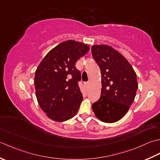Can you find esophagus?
<instances>
[{
    "label": "esophagus",
    "mask_w": 160,
    "mask_h": 160,
    "mask_svg": "<svg viewBox=\"0 0 160 160\" xmlns=\"http://www.w3.org/2000/svg\"><path fill=\"white\" fill-rule=\"evenodd\" d=\"M84 86H85V87L86 88H88V86H89V83L88 82L84 83Z\"/></svg>",
    "instance_id": "esophagus-1"
}]
</instances>
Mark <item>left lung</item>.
Here are the masks:
<instances>
[{
    "mask_svg": "<svg viewBox=\"0 0 160 160\" xmlns=\"http://www.w3.org/2000/svg\"><path fill=\"white\" fill-rule=\"evenodd\" d=\"M92 54L102 73V92L92 110L101 121L114 123L128 112L138 88L137 74L128 61L106 45L92 47Z\"/></svg>",
    "mask_w": 160,
    "mask_h": 160,
    "instance_id": "obj_1",
    "label": "left lung"
}]
</instances>
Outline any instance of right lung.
<instances>
[{
    "instance_id": "add662e5",
    "label": "right lung",
    "mask_w": 160,
    "mask_h": 160,
    "mask_svg": "<svg viewBox=\"0 0 160 160\" xmlns=\"http://www.w3.org/2000/svg\"><path fill=\"white\" fill-rule=\"evenodd\" d=\"M90 48L69 40L58 44L45 55L35 72L36 96L49 118L64 122L76 115L83 95L79 87L81 72L76 62Z\"/></svg>"
}]
</instances>
